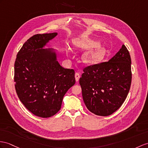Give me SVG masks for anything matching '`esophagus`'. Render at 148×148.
Wrapping results in <instances>:
<instances>
[{
	"mask_svg": "<svg viewBox=\"0 0 148 148\" xmlns=\"http://www.w3.org/2000/svg\"><path fill=\"white\" fill-rule=\"evenodd\" d=\"M75 80H76V81L78 82L79 79H80V73H78V72H77V73H75Z\"/></svg>",
	"mask_w": 148,
	"mask_h": 148,
	"instance_id": "esophagus-1",
	"label": "esophagus"
}]
</instances>
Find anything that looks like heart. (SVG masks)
Wrapping results in <instances>:
<instances>
[{
	"mask_svg": "<svg viewBox=\"0 0 148 148\" xmlns=\"http://www.w3.org/2000/svg\"><path fill=\"white\" fill-rule=\"evenodd\" d=\"M75 45L81 49H91L99 45V42L90 39L83 37L75 41ZM106 50L103 47L99 46L93 50L88 51L84 56V62L87 64H95L100 62L105 55Z\"/></svg>",
	"mask_w": 148,
	"mask_h": 148,
	"instance_id": "1",
	"label": "heart"
}]
</instances>
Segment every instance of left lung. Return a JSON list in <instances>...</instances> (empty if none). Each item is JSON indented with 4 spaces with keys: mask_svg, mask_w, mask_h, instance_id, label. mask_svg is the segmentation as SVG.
<instances>
[{
    "mask_svg": "<svg viewBox=\"0 0 148 148\" xmlns=\"http://www.w3.org/2000/svg\"><path fill=\"white\" fill-rule=\"evenodd\" d=\"M79 83L86 108L97 116H108L124 103L132 80L131 59L123 45L109 62L84 68Z\"/></svg>",
    "mask_w": 148,
    "mask_h": 148,
    "instance_id": "8db88e82",
    "label": "left lung"
}]
</instances>
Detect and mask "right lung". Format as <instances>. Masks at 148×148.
<instances>
[{"instance_id":"right-lung-1","label":"right lung","mask_w":148,"mask_h":148,"mask_svg":"<svg viewBox=\"0 0 148 148\" xmlns=\"http://www.w3.org/2000/svg\"><path fill=\"white\" fill-rule=\"evenodd\" d=\"M56 35L38 34L28 39L14 63L18 97L28 110L42 118L51 117L60 110L64 95L75 84L74 70L62 67L55 52L42 49Z\"/></svg>"}]
</instances>
